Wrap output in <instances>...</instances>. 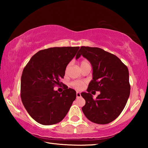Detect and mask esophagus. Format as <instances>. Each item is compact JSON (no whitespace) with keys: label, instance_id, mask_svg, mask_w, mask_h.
Instances as JSON below:
<instances>
[{"label":"esophagus","instance_id":"1","mask_svg":"<svg viewBox=\"0 0 148 148\" xmlns=\"http://www.w3.org/2000/svg\"><path fill=\"white\" fill-rule=\"evenodd\" d=\"M80 97H81V94H80V92H76V97H77V98H79Z\"/></svg>","mask_w":148,"mask_h":148}]
</instances>
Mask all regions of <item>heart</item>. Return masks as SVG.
<instances>
[{
  "instance_id": "obj_1",
  "label": "heart",
  "mask_w": 148,
  "mask_h": 148,
  "mask_svg": "<svg viewBox=\"0 0 148 148\" xmlns=\"http://www.w3.org/2000/svg\"><path fill=\"white\" fill-rule=\"evenodd\" d=\"M89 62L87 61H82L81 62V66L82 65H84V64H88ZM69 66H67L66 69H68ZM71 85L72 86H73L74 88H76V89H78V90H81L84 88V85H85V82H82V81H74L73 82H72Z\"/></svg>"
}]
</instances>
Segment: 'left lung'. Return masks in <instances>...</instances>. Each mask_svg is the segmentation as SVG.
Returning <instances> with one entry per match:
<instances>
[{
	"label": "left lung",
	"instance_id": "1",
	"mask_svg": "<svg viewBox=\"0 0 148 148\" xmlns=\"http://www.w3.org/2000/svg\"><path fill=\"white\" fill-rule=\"evenodd\" d=\"M81 56L92 68L87 92L81 93L86 100L82 111L95 123H109L119 116L128 101L131 90L128 68L115 55L99 47L82 46L76 59ZM91 90L100 91L95 99L90 93Z\"/></svg>",
	"mask_w": 148,
	"mask_h": 148
}]
</instances>
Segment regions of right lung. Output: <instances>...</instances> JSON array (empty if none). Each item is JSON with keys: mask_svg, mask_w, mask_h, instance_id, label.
Returning a JSON list of instances; mask_svg holds the SVG:
<instances>
[{"mask_svg": "<svg viewBox=\"0 0 148 148\" xmlns=\"http://www.w3.org/2000/svg\"><path fill=\"white\" fill-rule=\"evenodd\" d=\"M79 48L55 47L40 50L24 68L21 78V101L32 118L39 123L50 125L61 121L76 99V91L66 86L62 92L53 88L61 84L66 66Z\"/></svg>", "mask_w": 148, "mask_h": 148, "instance_id": "right-lung-1", "label": "right lung"}]
</instances>
